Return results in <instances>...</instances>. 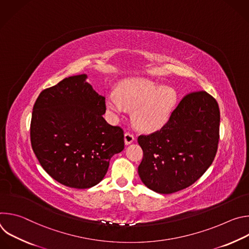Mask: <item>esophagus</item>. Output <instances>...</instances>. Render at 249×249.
Here are the masks:
<instances>
[{"label":"esophagus","mask_w":249,"mask_h":249,"mask_svg":"<svg viewBox=\"0 0 249 249\" xmlns=\"http://www.w3.org/2000/svg\"><path fill=\"white\" fill-rule=\"evenodd\" d=\"M134 140H135V137H134V135L131 134L130 132H126V133L124 134V141H125V144H126V145H129V144L133 143Z\"/></svg>","instance_id":"1"}]
</instances>
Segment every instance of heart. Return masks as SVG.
<instances>
[{"mask_svg":"<svg viewBox=\"0 0 249 249\" xmlns=\"http://www.w3.org/2000/svg\"><path fill=\"white\" fill-rule=\"evenodd\" d=\"M177 101L174 89L145 79L124 82L118 92L106 94V107L114 115L134 109L133 119L142 130L154 131L162 127L169 119Z\"/></svg>","mask_w":249,"mask_h":249,"instance_id":"1","label":"heart"}]
</instances>
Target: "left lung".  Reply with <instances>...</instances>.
Returning a JSON list of instances; mask_svg holds the SVG:
<instances>
[{"label": "left lung", "instance_id": "1", "mask_svg": "<svg viewBox=\"0 0 249 249\" xmlns=\"http://www.w3.org/2000/svg\"><path fill=\"white\" fill-rule=\"evenodd\" d=\"M219 133L217 100L205 90L186 94L160 130L138 137L143 150L141 180L160 194L189 187L214 160Z\"/></svg>", "mask_w": 249, "mask_h": 249}]
</instances>
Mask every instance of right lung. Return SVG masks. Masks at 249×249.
I'll list each match as a JSON object with an SVG mask.
<instances>
[{"mask_svg": "<svg viewBox=\"0 0 249 249\" xmlns=\"http://www.w3.org/2000/svg\"><path fill=\"white\" fill-rule=\"evenodd\" d=\"M86 79L69 77L42 90L30 122L31 147L43 169L77 189L99 183L110 159L124 149L123 129L105 121V97Z\"/></svg>", "mask_w": 249, "mask_h": 249, "instance_id": "1", "label": "right lung"}]
</instances>
